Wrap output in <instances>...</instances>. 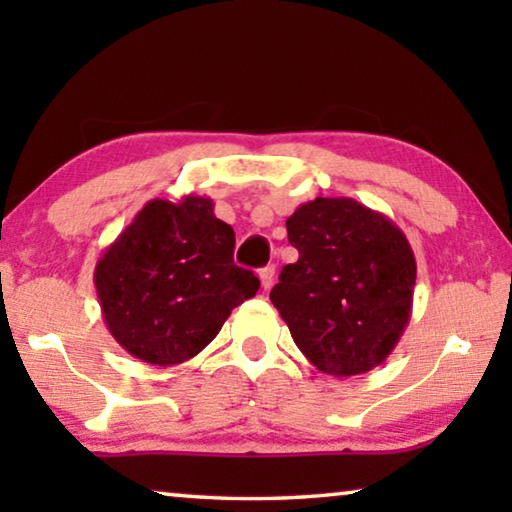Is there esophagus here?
Instances as JSON below:
<instances>
[{
	"label": "esophagus",
	"mask_w": 512,
	"mask_h": 512,
	"mask_svg": "<svg viewBox=\"0 0 512 512\" xmlns=\"http://www.w3.org/2000/svg\"><path fill=\"white\" fill-rule=\"evenodd\" d=\"M259 280H262L264 291L271 289L273 287V280H275V266L268 264L266 268H262V271H259Z\"/></svg>",
	"instance_id": "34e87169"
}]
</instances>
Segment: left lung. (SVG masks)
Segmentation results:
<instances>
[{
  "label": "left lung",
  "instance_id": "1",
  "mask_svg": "<svg viewBox=\"0 0 512 512\" xmlns=\"http://www.w3.org/2000/svg\"><path fill=\"white\" fill-rule=\"evenodd\" d=\"M287 232L300 257L271 302L300 352L334 377L386 361L409 325L418 273L404 232L354 198L323 196L300 205Z\"/></svg>",
  "mask_w": 512,
  "mask_h": 512
}]
</instances>
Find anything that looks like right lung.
I'll list each match as a JSON object with an SVG mask.
<instances>
[{
  "label": "right lung",
  "instance_id": "right-lung-1",
  "mask_svg": "<svg viewBox=\"0 0 512 512\" xmlns=\"http://www.w3.org/2000/svg\"><path fill=\"white\" fill-rule=\"evenodd\" d=\"M235 230L205 196L153 198L94 268L101 314L135 359L176 366L196 357L259 280L232 259Z\"/></svg>",
  "mask_w": 512,
  "mask_h": 512
}]
</instances>
